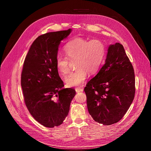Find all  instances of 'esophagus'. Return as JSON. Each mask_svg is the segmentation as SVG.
Masks as SVG:
<instances>
[{"instance_id": "34e87169", "label": "esophagus", "mask_w": 151, "mask_h": 151, "mask_svg": "<svg viewBox=\"0 0 151 151\" xmlns=\"http://www.w3.org/2000/svg\"><path fill=\"white\" fill-rule=\"evenodd\" d=\"M75 90L76 91V93H80V92H82L83 91V88H76Z\"/></svg>"}]
</instances>
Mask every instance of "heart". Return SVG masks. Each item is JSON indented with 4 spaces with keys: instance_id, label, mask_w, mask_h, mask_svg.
Masks as SVG:
<instances>
[{
    "instance_id": "b5f03b06",
    "label": "heart",
    "mask_w": 151,
    "mask_h": 151,
    "mask_svg": "<svg viewBox=\"0 0 151 151\" xmlns=\"http://www.w3.org/2000/svg\"><path fill=\"white\" fill-rule=\"evenodd\" d=\"M67 57L58 55L56 58V66L62 75L70 71V61H75L76 71L66 76L68 86H81L88 75L96 73L105 59L106 47L103 41L99 40H86L76 38L68 42L65 46Z\"/></svg>"
}]
</instances>
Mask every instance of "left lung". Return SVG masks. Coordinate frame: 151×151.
I'll list each match as a JSON object with an SVG mask.
<instances>
[{
	"label": "left lung",
	"instance_id": "8db88e82",
	"mask_svg": "<svg viewBox=\"0 0 151 151\" xmlns=\"http://www.w3.org/2000/svg\"><path fill=\"white\" fill-rule=\"evenodd\" d=\"M84 91L88 112L95 122L110 125L123 118L135 87L133 66L121 44L110 45L105 63Z\"/></svg>",
	"mask_w": 151,
	"mask_h": 151
}]
</instances>
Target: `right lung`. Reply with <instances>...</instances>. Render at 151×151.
<instances>
[{"label": "right lung", "instance_id": "add662e5", "mask_svg": "<svg viewBox=\"0 0 151 151\" xmlns=\"http://www.w3.org/2000/svg\"><path fill=\"white\" fill-rule=\"evenodd\" d=\"M71 32L69 29L37 37L24 62L21 86L25 104L34 119L46 127L63 124L76 94L73 88H63L56 66L61 41Z\"/></svg>", "mask_w": 151, "mask_h": 151}]
</instances>
